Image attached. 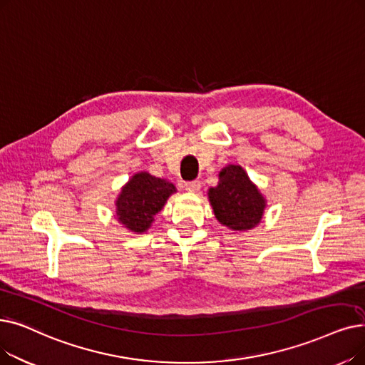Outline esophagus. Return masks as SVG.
Instances as JSON below:
<instances>
[{
  "instance_id": "esophagus-1",
  "label": "esophagus",
  "mask_w": 365,
  "mask_h": 365,
  "mask_svg": "<svg viewBox=\"0 0 365 365\" xmlns=\"http://www.w3.org/2000/svg\"><path fill=\"white\" fill-rule=\"evenodd\" d=\"M185 189L187 192H198L201 189V182L200 180H194V182H187L185 185Z\"/></svg>"
}]
</instances>
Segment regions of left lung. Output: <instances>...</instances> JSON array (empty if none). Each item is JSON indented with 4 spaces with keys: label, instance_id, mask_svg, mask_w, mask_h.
<instances>
[{
    "label": "left lung",
    "instance_id": "left-lung-1",
    "mask_svg": "<svg viewBox=\"0 0 365 365\" xmlns=\"http://www.w3.org/2000/svg\"><path fill=\"white\" fill-rule=\"evenodd\" d=\"M219 224L231 231H249L259 225L267 200L242 165L228 164L219 171V182L207 191Z\"/></svg>",
    "mask_w": 365,
    "mask_h": 365
}]
</instances>
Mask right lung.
<instances>
[{
	"label": "right lung",
	"instance_id": "1",
	"mask_svg": "<svg viewBox=\"0 0 365 365\" xmlns=\"http://www.w3.org/2000/svg\"><path fill=\"white\" fill-rule=\"evenodd\" d=\"M178 189L167 179L152 176L148 171H138L122 187L115 201L119 224L134 234H145L153 224L167 200Z\"/></svg>",
	"mask_w": 365,
	"mask_h": 365
}]
</instances>
